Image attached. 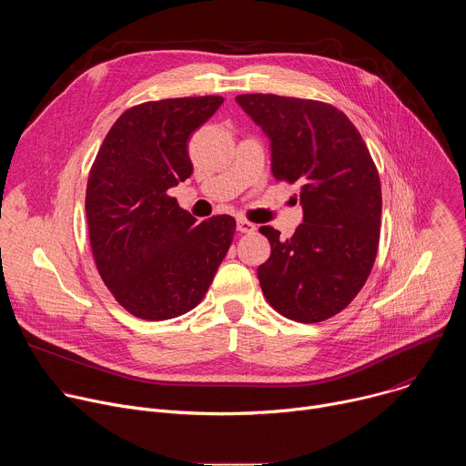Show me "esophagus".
<instances>
[{
    "mask_svg": "<svg viewBox=\"0 0 466 466\" xmlns=\"http://www.w3.org/2000/svg\"><path fill=\"white\" fill-rule=\"evenodd\" d=\"M238 230L241 232V234H254L256 232V225L254 223H250V221H247V219H238Z\"/></svg>",
    "mask_w": 466,
    "mask_h": 466,
    "instance_id": "34e87169",
    "label": "esophagus"
}]
</instances>
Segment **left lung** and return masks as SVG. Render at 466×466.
Returning a JSON list of instances; mask_svg holds the SVG:
<instances>
[{
  "mask_svg": "<svg viewBox=\"0 0 466 466\" xmlns=\"http://www.w3.org/2000/svg\"><path fill=\"white\" fill-rule=\"evenodd\" d=\"M236 101L271 140L277 180L299 186L304 218L289 239L259 227L271 243L258 268L268 302L297 322L343 311L365 286L376 259L381 186L354 123L315 99L243 94Z\"/></svg>",
  "mask_w": 466,
  "mask_h": 466,
  "instance_id": "8db88e82",
  "label": "left lung"
}]
</instances>
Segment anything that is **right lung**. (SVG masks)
<instances>
[{
    "mask_svg": "<svg viewBox=\"0 0 466 466\" xmlns=\"http://www.w3.org/2000/svg\"><path fill=\"white\" fill-rule=\"evenodd\" d=\"M221 96L147 101L110 127L86 184L96 268L114 299L144 320H166L201 302L236 232L230 216L195 225L167 191L191 171L187 138Z\"/></svg>",
    "mask_w": 466,
    "mask_h": 466,
    "instance_id": "obj_1",
    "label": "right lung"
}]
</instances>
